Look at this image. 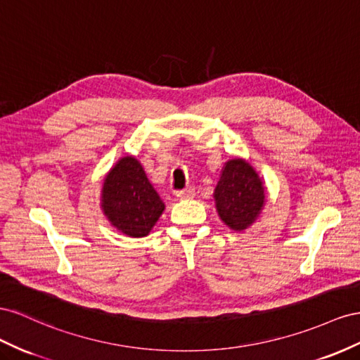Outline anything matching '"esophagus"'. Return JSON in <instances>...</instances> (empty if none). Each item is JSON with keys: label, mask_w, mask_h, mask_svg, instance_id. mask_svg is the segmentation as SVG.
Listing matches in <instances>:
<instances>
[{"label": "esophagus", "mask_w": 360, "mask_h": 360, "mask_svg": "<svg viewBox=\"0 0 360 360\" xmlns=\"http://www.w3.org/2000/svg\"><path fill=\"white\" fill-rule=\"evenodd\" d=\"M194 196H196V190H194L193 187H187V188H184V190L176 193V198L181 199V200L182 199H191Z\"/></svg>", "instance_id": "1"}]
</instances>
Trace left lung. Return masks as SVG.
Returning a JSON list of instances; mask_svg holds the SVG:
<instances>
[{
  "instance_id": "8db88e82",
  "label": "left lung",
  "mask_w": 360,
  "mask_h": 360,
  "mask_svg": "<svg viewBox=\"0 0 360 360\" xmlns=\"http://www.w3.org/2000/svg\"><path fill=\"white\" fill-rule=\"evenodd\" d=\"M214 199L223 223L233 231H244L261 214L265 190L259 174L250 164L235 158L224 164Z\"/></svg>"
}]
</instances>
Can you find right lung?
Wrapping results in <instances>:
<instances>
[{
  "instance_id": "1",
  "label": "right lung",
  "mask_w": 360,
  "mask_h": 360,
  "mask_svg": "<svg viewBox=\"0 0 360 360\" xmlns=\"http://www.w3.org/2000/svg\"><path fill=\"white\" fill-rule=\"evenodd\" d=\"M101 207L108 221L132 238L146 237L164 211L162 200L134 157L120 158L108 172Z\"/></svg>"
}]
</instances>
